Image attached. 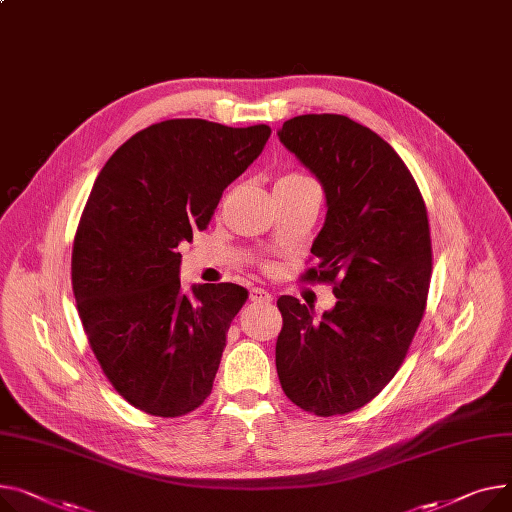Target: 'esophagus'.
I'll list each match as a JSON object with an SVG mask.
<instances>
[{
	"label": "esophagus",
	"instance_id": "obj_1",
	"mask_svg": "<svg viewBox=\"0 0 512 512\" xmlns=\"http://www.w3.org/2000/svg\"><path fill=\"white\" fill-rule=\"evenodd\" d=\"M249 298H251V302H255V304H269L271 302V296L267 290H263V288H253L251 292H249Z\"/></svg>",
	"mask_w": 512,
	"mask_h": 512
}]
</instances>
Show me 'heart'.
<instances>
[{
  "label": "heart",
  "instance_id": "b5f03b06",
  "mask_svg": "<svg viewBox=\"0 0 512 512\" xmlns=\"http://www.w3.org/2000/svg\"><path fill=\"white\" fill-rule=\"evenodd\" d=\"M296 181H306V177H302V175H286L278 183H296Z\"/></svg>",
  "mask_w": 512,
  "mask_h": 512
}]
</instances>
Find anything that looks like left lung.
Masks as SVG:
<instances>
[{"instance_id":"left-lung-1","label":"left lung","mask_w":512,"mask_h":512,"mask_svg":"<svg viewBox=\"0 0 512 512\" xmlns=\"http://www.w3.org/2000/svg\"><path fill=\"white\" fill-rule=\"evenodd\" d=\"M280 142L317 177L327 214L306 280L333 282L331 311L278 298L276 368L304 412L342 416L395 377L426 309L432 274L428 214L397 152L344 115H300Z\"/></svg>"}]
</instances>
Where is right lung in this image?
<instances>
[{"mask_svg":"<svg viewBox=\"0 0 512 512\" xmlns=\"http://www.w3.org/2000/svg\"><path fill=\"white\" fill-rule=\"evenodd\" d=\"M269 135V125L160 121L131 135L94 181L74 238V296L102 372L146 414L179 418L212 393L249 292L236 284L183 292L177 249L208 226Z\"/></svg>","mask_w":512,"mask_h":512,"instance_id":"obj_1","label":"right lung"}]
</instances>
